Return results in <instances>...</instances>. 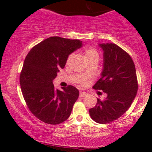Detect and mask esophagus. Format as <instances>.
<instances>
[{
  "instance_id": "34e87169",
  "label": "esophagus",
  "mask_w": 152,
  "mask_h": 152,
  "mask_svg": "<svg viewBox=\"0 0 152 152\" xmlns=\"http://www.w3.org/2000/svg\"><path fill=\"white\" fill-rule=\"evenodd\" d=\"M79 96H80V97H85V96H87V93H85V92H81L79 93Z\"/></svg>"
}]
</instances>
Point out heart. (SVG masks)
<instances>
[{
    "instance_id": "obj_1",
    "label": "heart",
    "mask_w": 152,
    "mask_h": 152,
    "mask_svg": "<svg viewBox=\"0 0 152 152\" xmlns=\"http://www.w3.org/2000/svg\"><path fill=\"white\" fill-rule=\"evenodd\" d=\"M84 54H85V59L87 60L89 59H99V52L96 50V49L93 48H90V47H87L84 50ZM72 58H73V55L70 54L67 56V59L66 60V64L68 65L69 63L71 61Z\"/></svg>"
}]
</instances>
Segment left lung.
<instances>
[{
    "label": "left lung",
    "mask_w": 152,
    "mask_h": 152,
    "mask_svg": "<svg viewBox=\"0 0 152 152\" xmlns=\"http://www.w3.org/2000/svg\"><path fill=\"white\" fill-rule=\"evenodd\" d=\"M103 69L93 88L107 93L104 101L98 99L90 109V117L99 124H107L123 115L131 106L137 92L134 64L129 55L114 43H102Z\"/></svg>",
    "instance_id": "left-lung-1"
}]
</instances>
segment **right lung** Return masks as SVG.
<instances>
[{
    "mask_svg": "<svg viewBox=\"0 0 152 152\" xmlns=\"http://www.w3.org/2000/svg\"><path fill=\"white\" fill-rule=\"evenodd\" d=\"M82 47L79 39L52 37L32 48L24 61L20 84L25 102L32 114L48 124H59L70 115L79 91L69 85L56 90L53 81L67 56Z\"/></svg>",
    "mask_w": 152,
    "mask_h": 152,
    "instance_id": "1",
    "label": "right lung"
}]
</instances>
